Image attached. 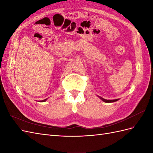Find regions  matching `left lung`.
<instances>
[{
	"label": "left lung",
	"mask_w": 153,
	"mask_h": 153,
	"mask_svg": "<svg viewBox=\"0 0 153 153\" xmlns=\"http://www.w3.org/2000/svg\"><path fill=\"white\" fill-rule=\"evenodd\" d=\"M98 97H99V98H100L101 100L103 101L104 102H105V103H112V102H115V101H116L119 100V99L113 100H105V99H104V98H101V97L98 96Z\"/></svg>",
	"instance_id": "left-lung-1"
}]
</instances>
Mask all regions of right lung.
<instances>
[{"mask_svg": "<svg viewBox=\"0 0 153 153\" xmlns=\"http://www.w3.org/2000/svg\"><path fill=\"white\" fill-rule=\"evenodd\" d=\"M47 99H45V100H42V101H39V102H45V101H47Z\"/></svg>", "mask_w": 153, "mask_h": 153, "instance_id": "right-lung-1", "label": "right lung"}]
</instances>
